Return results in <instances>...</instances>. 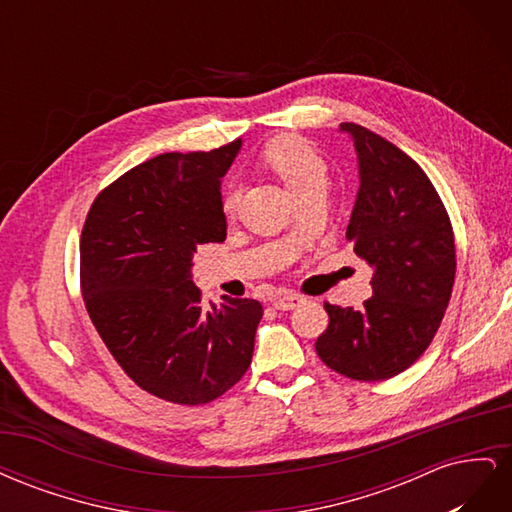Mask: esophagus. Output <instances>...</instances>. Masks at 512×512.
<instances>
[{
	"label": "esophagus",
	"instance_id": "esophagus-1",
	"mask_svg": "<svg viewBox=\"0 0 512 512\" xmlns=\"http://www.w3.org/2000/svg\"><path fill=\"white\" fill-rule=\"evenodd\" d=\"M303 301L305 299L301 297V294H297V292H280L273 299V305H275V309H284V312H288V309L299 307Z\"/></svg>",
	"mask_w": 512,
	"mask_h": 512
}]
</instances>
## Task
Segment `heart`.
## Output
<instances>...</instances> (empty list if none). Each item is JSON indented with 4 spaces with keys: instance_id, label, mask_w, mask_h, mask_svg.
Masks as SVG:
<instances>
[{
    "instance_id": "heart-1",
    "label": "heart",
    "mask_w": 512,
    "mask_h": 512,
    "mask_svg": "<svg viewBox=\"0 0 512 512\" xmlns=\"http://www.w3.org/2000/svg\"><path fill=\"white\" fill-rule=\"evenodd\" d=\"M262 162L280 177L294 196H301L318 185H327L329 166L320 156V151L303 141L299 136H280L262 149ZM239 205V190L230 188L224 194L222 209L228 215H235Z\"/></svg>"
}]
</instances>
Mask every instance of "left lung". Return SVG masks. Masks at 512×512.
<instances>
[{
	"label": "left lung",
	"mask_w": 512,
	"mask_h": 512,
	"mask_svg": "<svg viewBox=\"0 0 512 512\" xmlns=\"http://www.w3.org/2000/svg\"><path fill=\"white\" fill-rule=\"evenodd\" d=\"M359 156L361 188L346 239L374 269L361 309L324 303L316 339L322 363L361 382L408 369L438 333L455 284V235L433 183L404 151L371 130L342 123Z\"/></svg>",
	"instance_id": "1"
}]
</instances>
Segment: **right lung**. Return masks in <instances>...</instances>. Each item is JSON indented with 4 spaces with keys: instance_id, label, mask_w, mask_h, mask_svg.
Returning a JSON list of instances; mask_svg holds the SVG:
<instances>
[{
    "instance_id": "add662e5",
    "label": "right lung",
    "mask_w": 512,
    "mask_h": 512,
    "mask_svg": "<svg viewBox=\"0 0 512 512\" xmlns=\"http://www.w3.org/2000/svg\"><path fill=\"white\" fill-rule=\"evenodd\" d=\"M241 141L162 153L134 166L91 205L81 235L87 314L143 391L200 406L252 363L262 305L224 297L205 309L192 282L200 245L226 239L220 183Z\"/></svg>"
}]
</instances>
